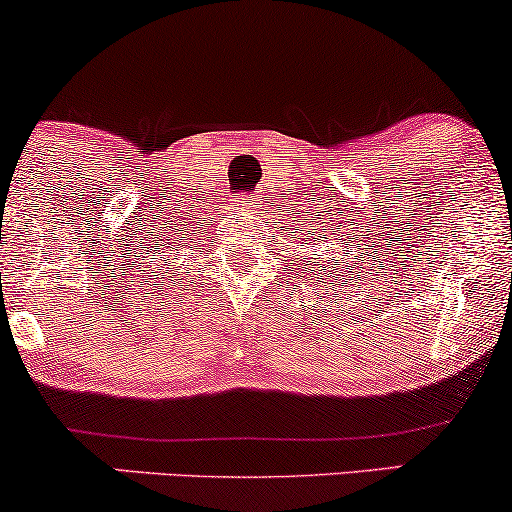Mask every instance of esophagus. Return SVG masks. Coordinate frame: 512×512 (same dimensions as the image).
I'll list each match as a JSON object with an SVG mask.
<instances>
[{"mask_svg": "<svg viewBox=\"0 0 512 512\" xmlns=\"http://www.w3.org/2000/svg\"><path fill=\"white\" fill-rule=\"evenodd\" d=\"M233 205H236V207L240 209V207H250L252 202L248 200V197H236V200H233Z\"/></svg>", "mask_w": 512, "mask_h": 512, "instance_id": "34e87169", "label": "esophagus"}]
</instances>
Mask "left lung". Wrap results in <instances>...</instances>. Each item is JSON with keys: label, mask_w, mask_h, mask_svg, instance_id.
Instances as JSON below:
<instances>
[{"label": "left lung", "mask_w": 512, "mask_h": 512, "mask_svg": "<svg viewBox=\"0 0 512 512\" xmlns=\"http://www.w3.org/2000/svg\"><path fill=\"white\" fill-rule=\"evenodd\" d=\"M312 236H315V233H312ZM319 238H322V236H317V240H319ZM312 245H315V243H312Z\"/></svg>", "instance_id": "obj_1"}]
</instances>
